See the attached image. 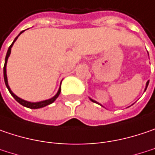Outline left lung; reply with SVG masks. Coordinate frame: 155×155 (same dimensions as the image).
Masks as SVG:
<instances>
[{"label":"left lung","mask_w":155,"mask_h":155,"mask_svg":"<svg viewBox=\"0 0 155 155\" xmlns=\"http://www.w3.org/2000/svg\"><path fill=\"white\" fill-rule=\"evenodd\" d=\"M148 83H149V81H147V84H146V88H145V91H146L147 87V86H148ZM89 99H90V101H92L93 103H96V104H98V103H97L96 101H95V100H93V99H91L90 97H89ZM100 105H101V106H103V105H102V104H100ZM103 107H104V106H103Z\"/></svg>","instance_id":"left-lung-1"}]
</instances>
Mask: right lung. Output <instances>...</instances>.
<instances>
[{"label": "right lung", "mask_w": 155, "mask_h": 155, "mask_svg": "<svg viewBox=\"0 0 155 155\" xmlns=\"http://www.w3.org/2000/svg\"><path fill=\"white\" fill-rule=\"evenodd\" d=\"M23 31L20 32V34L15 38L14 39V41L13 43L11 44V45L8 47V51H7V54H6V58H5V64H4V68H3V75H4V81H5V84H6V87H8V91H9V93L11 94V96L14 97L15 99L20 104H22L24 107H27V108H30V109H40V108H43V107H45V106H47V105L51 104H52L57 98H58V96H59V94H60V91H61V88H60V86H59V90H58V92H57V94L55 95V96H53V97H51L50 99H47V100H45V101H40V102H36V103H33V102H28V101H25V100H23L22 98H20V97H18L17 96H15L14 93L12 92V90L10 89V87L8 86V77H7V62H8V57H9V55H10V53H11V48H12V46H13V45H14V43L15 42V40L18 38V37L23 33ZM61 84V83H60Z\"/></svg>", "instance_id": "add662e5"}]
</instances>
